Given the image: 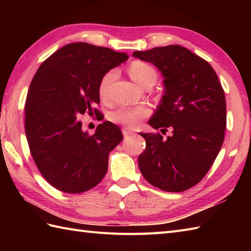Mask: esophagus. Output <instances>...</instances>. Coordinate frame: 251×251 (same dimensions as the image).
<instances>
[{
	"instance_id": "esophagus-1",
	"label": "esophagus",
	"mask_w": 251,
	"mask_h": 251,
	"mask_svg": "<svg viewBox=\"0 0 251 251\" xmlns=\"http://www.w3.org/2000/svg\"><path fill=\"white\" fill-rule=\"evenodd\" d=\"M123 135H124V137H129V136L135 135V131H132L128 128H123Z\"/></svg>"
}]
</instances>
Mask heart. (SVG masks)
<instances>
[{
  "mask_svg": "<svg viewBox=\"0 0 251 251\" xmlns=\"http://www.w3.org/2000/svg\"><path fill=\"white\" fill-rule=\"evenodd\" d=\"M129 74L131 78L139 85H141V86H145L146 83L151 77H156L155 70L150 65L142 61L131 62L129 66ZM114 77L115 71L113 70L106 72L101 77L98 86V93L101 99L104 100L108 98L110 85L113 82ZM149 114H150V110L145 105L121 106V108L115 110L112 113L111 120L116 123V124L126 126L128 128H136V127L141 124L143 120L147 119Z\"/></svg>",
  "mask_w": 251,
  "mask_h": 251,
  "instance_id": "1",
  "label": "heart"
}]
</instances>
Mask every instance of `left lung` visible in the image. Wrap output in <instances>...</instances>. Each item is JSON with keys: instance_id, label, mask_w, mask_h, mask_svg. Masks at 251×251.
<instances>
[{"instance_id": "8db88e82", "label": "left lung", "mask_w": 251, "mask_h": 251, "mask_svg": "<svg viewBox=\"0 0 251 251\" xmlns=\"http://www.w3.org/2000/svg\"><path fill=\"white\" fill-rule=\"evenodd\" d=\"M132 56L162 72L164 95L149 124L173 130L167 139L159 132H140L147 146L138 158L140 172L163 191L188 190L205 177L225 140L226 104L219 78L206 60L180 45Z\"/></svg>"}]
</instances>
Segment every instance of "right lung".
<instances>
[{"mask_svg":"<svg viewBox=\"0 0 251 251\" xmlns=\"http://www.w3.org/2000/svg\"><path fill=\"white\" fill-rule=\"evenodd\" d=\"M127 59L125 52L78 42L37 69L25 100V136L37 169L57 190L83 193L106 174L109 153L123 140L121 129L105 121L89 135L77 117L101 114L95 108L100 79Z\"/></svg>","mask_w":251,"mask_h":251,"instance_id":"obj_1","label":"right lung"}]
</instances>
